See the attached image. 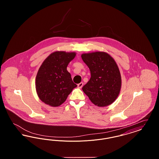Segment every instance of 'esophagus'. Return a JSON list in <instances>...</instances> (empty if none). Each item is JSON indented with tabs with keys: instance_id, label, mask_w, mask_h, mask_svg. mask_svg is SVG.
Here are the masks:
<instances>
[{
	"instance_id": "1",
	"label": "esophagus",
	"mask_w": 159,
	"mask_h": 159,
	"mask_svg": "<svg viewBox=\"0 0 159 159\" xmlns=\"http://www.w3.org/2000/svg\"><path fill=\"white\" fill-rule=\"evenodd\" d=\"M83 82H81V83H79V84H77V87H78V88H80V89H81V88L83 87Z\"/></svg>"
}]
</instances>
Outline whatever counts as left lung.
I'll list each match as a JSON object with an SVG mask.
<instances>
[{
  "instance_id": "obj_1",
  "label": "left lung",
  "mask_w": 159,
  "mask_h": 159,
  "mask_svg": "<svg viewBox=\"0 0 159 159\" xmlns=\"http://www.w3.org/2000/svg\"><path fill=\"white\" fill-rule=\"evenodd\" d=\"M82 58L91 71V77L82 88L95 106L105 107L117 98L121 88V76L113 58L104 52L83 53Z\"/></svg>"
}]
</instances>
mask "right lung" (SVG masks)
<instances>
[{
	"label": "right lung",
	"mask_w": 159,
	"mask_h": 159,
	"mask_svg": "<svg viewBox=\"0 0 159 159\" xmlns=\"http://www.w3.org/2000/svg\"><path fill=\"white\" fill-rule=\"evenodd\" d=\"M75 56V52L57 51L43 61L36 78L37 93L42 102L52 107L60 106L77 87L67 70Z\"/></svg>",
	"instance_id": "add662e5"
}]
</instances>
